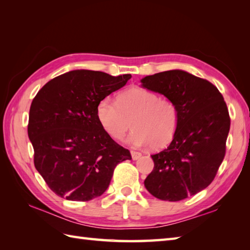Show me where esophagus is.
<instances>
[{
    "mask_svg": "<svg viewBox=\"0 0 250 250\" xmlns=\"http://www.w3.org/2000/svg\"><path fill=\"white\" fill-rule=\"evenodd\" d=\"M131 156H132V159H133V160H137V159L141 158L142 153H141V152H139V151L131 150Z\"/></svg>",
    "mask_w": 250,
    "mask_h": 250,
    "instance_id": "obj_1",
    "label": "esophagus"
}]
</instances>
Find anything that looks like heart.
I'll use <instances>...</instances> for the list:
<instances>
[{
    "instance_id": "b5f03b06",
    "label": "heart",
    "mask_w": 250,
    "mask_h": 250,
    "mask_svg": "<svg viewBox=\"0 0 250 250\" xmlns=\"http://www.w3.org/2000/svg\"><path fill=\"white\" fill-rule=\"evenodd\" d=\"M97 118L111 139L122 140L131 128L128 142L133 146L149 145L160 149L171 143L179 124L177 105L141 87L129 88L116 102L103 99L97 106Z\"/></svg>"
}]
</instances>
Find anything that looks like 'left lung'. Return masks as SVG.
<instances>
[{"mask_svg":"<svg viewBox=\"0 0 250 250\" xmlns=\"http://www.w3.org/2000/svg\"><path fill=\"white\" fill-rule=\"evenodd\" d=\"M142 87L177 105L179 124L167 149L151 155L155 163L144 185L163 201L194 195L213 182L226 155L230 116L213 83L182 70L144 77Z\"/></svg>","mask_w":250,"mask_h":250,"instance_id":"1","label":"left lung"}]
</instances>
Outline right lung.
Segmentation results:
<instances>
[{"instance_id":"obj_1","label":"right lung","mask_w":250,"mask_h":250,"mask_svg":"<svg viewBox=\"0 0 250 250\" xmlns=\"http://www.w3.org/2000/svg\"><path fill=\"white\" fill-rule=\"evenodd\" d=\"M131 77L71 71L51 79L32 101L28 135L34 166L57 195L81 202L98 198L108 188L117 164L132 159L97 118L100 101Z\"/></svg>"}]
</instances>
